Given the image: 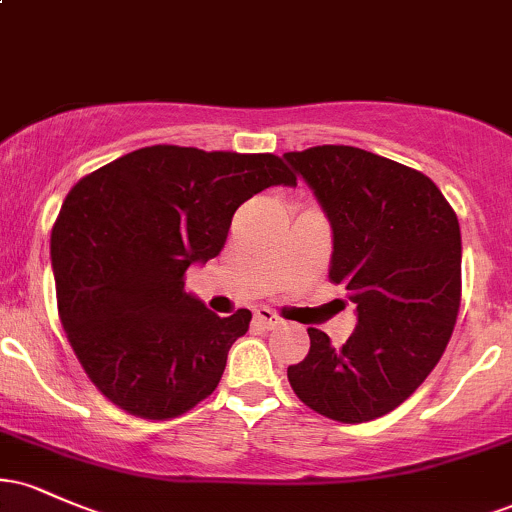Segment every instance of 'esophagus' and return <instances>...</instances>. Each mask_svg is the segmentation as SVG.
<instances>
[{
	"mask_svg": "<svg viewBox=\"0 0 512 512\" xmlns=\"http://www.w3.org/2000/svg\"><path fill=\"white\" fill-rule=\"evenodd\" d=\"M255 320L260 322L262 327H267V330H274V327H279L281 322H284L279 315L274 313L272 308H260V310H255Z\"/></svg>",
	"mask_w": 512,
	"mask_h": 512,
	"instance_id": "34e87169",
	"label": "esophagus"
}]
</instances>
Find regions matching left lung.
I'll list each match as a JSON object with an SVG mask.
<instances>
[{
    "label": "left lung",
    "mask_w": 512,
    "mask_h": 512,
    "mask_svg": "<svg viewBox=\"0 0 512 512\" xmlns=\"http://www.w3.org/2000/svg\"><path fill=\"white\" fill-rule=\"evenodd\" d=\"M332 223L330 281L356 303L342 346L310 327V351L289 366L298 399L342 424L397 409L448 346L462 301V238L436 182L390 158L344 144L284 154Z\"/></svg>",
    "instance_id": "obj_1"
}]
</instances>
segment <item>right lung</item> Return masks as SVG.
Segmentation results:
<instances>
[{
    "instance_id": "1",
    "label": "right lung",
    "mask_w": 512,
    "mask_h": 512,
    "mask_svg": "<svg viewBox=\"0 0 512 512\" xmlns=\"http://www.w3.org/2000/svg\"><path fill=\"white\" fill-rule=\"evenodd\" d=\"M272 185H296L274 154L156 144L69 190L50 238L57 310L115 407L166 421L216 390L252 313H211L185 291V272L219 255L236 209Z\"/></svg>"
}]
</instances>
